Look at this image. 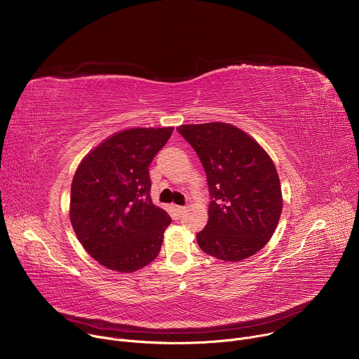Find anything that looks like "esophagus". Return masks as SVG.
Listing matches in <instances>:
<instances>
[{
  "label": "esophagus",
  "mask_w": 359,
  "mask_h": 359,
  "mask_svg": "<svg viewBox=\"0 0 359 359\" xmlns=\"http://www.w3.org/2000/svg\"><path fill=\"white\" fill-rule=\"evenodd\" d=\"M173 212H175L176 219H180V217L183 216V213L186 212V208H183V206H175V208H173Z\"/></svg>",
  "instance_id": "esophagus-1"
}]
</instances>
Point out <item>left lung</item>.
<instances>
[{
	"mask_svg": "<svg viewBox=\"0 0 359 359\" xmlns=\"http://www.w3.org/2000/svg\"><path fill=\"white\" fill-rule=\"evenodd\" d=\"M208 176L209 222L196 234L200 248L224 262H241L274 234L283 196L267 151L241 129L223 122L182 125Z\"/></svg>",
	"mask_w": 359,
	"mask_h": 359,
	"instance_id": "obj_1",
	"label": "left lung"
}]
</instances>
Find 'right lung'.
Returning a JSON list of instances; mask_svg holds the SVG:
<instances>
[{"label": "right lung", "instance_id": "right-lung-1", "mask_svg": "<svg viewBox=\"0 0 359 359\" xmlns=\"http://www.w3.org/2000/svg\"><path fill=\"white\" fill-rule=\"evenodd\" d=\"M173 128H133L97 144L79 163L69 217L86 252L102 266L132 273L158 257L170 216L150 198L149 166Z\"/></svg>", "mask_w": 359, "mask_h": 359}]
</instances>
